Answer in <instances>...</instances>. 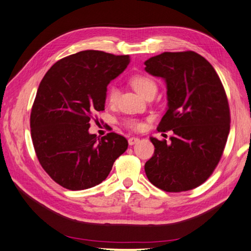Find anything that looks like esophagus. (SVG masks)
<instances>
[{
    "label": "esophagus",
    "instance_id": "1",
    "mask_svg": "<svg viewBox=\"0 0 251 251\" xmlns=\"http://www.w3.org/2000/svg\"><path fill=\"white\" fill-rule=\"evenodd\" d=\"M139 138H136V137H131V138H129L128 139V144L129 145H133V144H136V143H138L139 142Z\"/></svg>",
    "mask_w": 251,
    "mask_h": 251
}]
</instances>
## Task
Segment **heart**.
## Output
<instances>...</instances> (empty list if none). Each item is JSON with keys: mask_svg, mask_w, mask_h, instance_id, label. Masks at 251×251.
Masks as SVG:
<instances>
[{"mask_svg": "<svg viewBox=\"0 0 251 251\" xmlns=\"http://www.w3.org/2000/svg\"><path fill=\"white\" fill-rule=\"evenodd\" d=\"M130 84L142 97H145V95L149 94L150 92L157 91V85L155 81L153 79H151L150 77H147V75H133V77L130 79ZM118 97H119L118 87L115 85L109 86V89L107 91V95H106L107 101L110 104H113L115 103ZM124 125L127 128H130V129H139V128L141 127V123L135 119L125 120Z\"/></svg>", "mask_w": 251, "mask_h": 251, "instance_id": "1", "label": "heart"}]
</instances>
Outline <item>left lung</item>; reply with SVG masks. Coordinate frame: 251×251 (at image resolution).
I'll list each match as a JSON object with an SVG mask.
<instances>
[{
    "mask_svg": "<svg viewBox=\"0 0 251 251\" xmlns=\"http://www.w3.org/2000/svg\"><path fill=\"white\" fill-rule=\"evenodd\" d=\"M144 65L167 84L168 108L157 129L173 131L169 143L150 138L155 152L145 162V173L165 191L194 189L213 173L228 139L230 110L224 85L209 62L194 51L164 52Z\"/></svg>",
    "mask_w": 251,
    "mask_h": 251,
    "instance_id": "1",
    "label": "left lung"
}]
</instances>
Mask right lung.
<instances>
[{"mask_svg": "<svg viewBox=\"0 0 251 251\" xmlns=\"http://www.w3.org/2000/svg\"><path fill=\"white\" fill-rule=\"evenodd\" d=\"M129 62V55L80 51L57 61L40 82L30 119L33 145L44 170L64 188L100 184L127 150L123 136L100 139L89 128L93 113L104 110L110 81Z\"/></svg>", "mask_w": 251, "mask_h": 251, "instance_id": "add662e5", "label": "right lung"}]
</instances>
